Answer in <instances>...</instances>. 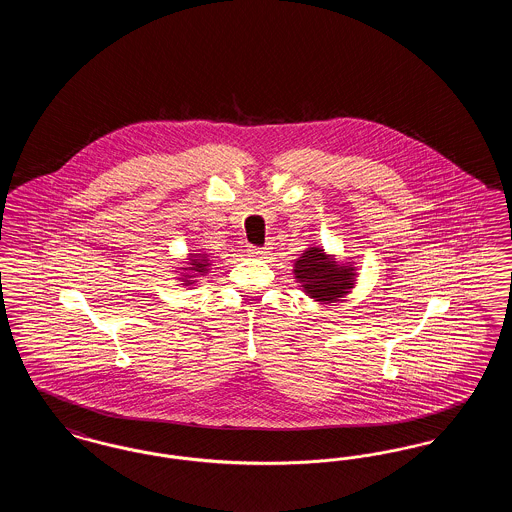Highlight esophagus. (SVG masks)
<instances>
[{
	"label": "esophagus",
	"mask_w": 512,
	"mask_h": 512,
	"mask_svg": "<svg viewBox=\"0 0 512 512\" xmlns=\"http://www.w3.org/2000/svg\"><path fill=\"white\" fill-rule=\"evenodd\" d=\"M247 253H249V257H265L267 255V251L263 247H257V245H249Z\"/></svg>",
	"instance_id": "1"
}]
</instances>
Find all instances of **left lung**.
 I'll use <instances>...</instances> for the list:
<instances>
[{"instance_id":"left-lung-1","label":"left lung","mask_w":512,"mask_h":512,"mask_svg":"<svg viewBox=\"0 0 512 512\" xmlns=\"http://www.w3.org/2000/svg\"><path fill=\"white\" fill-rule=\"evenodd\" d=\"M355 268L340 267L330 259L324 249L309 247L293 265L295 278L303 284L301 288L315 301L332 303L353 288Z\"/></svg>"}]
</instances>
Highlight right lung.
Instances as JSON below:
<instances>
[{
  "instance_id": "1",
  "label": "right lung",
  "mask_w": 512,
  "mask_h": 512,
  "mask_svg": "<svg viewBox=\"0 0 512 512\" xmlns=\"http://www.w3.org/2000/svg\"><path fill=\"white\" fill-rule=\"evenodd\" d=\"M209 261H207V255H192V259H190V272H194V274H205L207 270H209ZM186 270V268H184ZM194 274H184V278L182 280H186V278H192ZM186 284H194V280H186Z\"/></svg>"
}]
</instances>
